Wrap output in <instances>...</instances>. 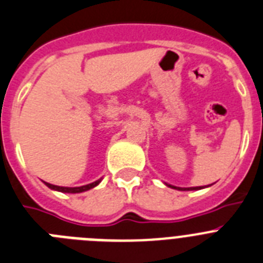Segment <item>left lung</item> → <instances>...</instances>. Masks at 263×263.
<instances>
[{"label": "left lung", "instance_id": "8db88e82", "mask_svg": "<svg viewBox=\"0 0 263 263\" xmlns=\"http://www.w3.org/2000/svg\"><path fill=\"white\" fill-rule=\"evenodd\" d=\"M168 187L171 188H175V190H179V191H192V190H201L203 187H190V188H182V187H175V185H171V184H167Z\"/></svg>", "mask_w": 263, "mask_h": 263}]
</instances>
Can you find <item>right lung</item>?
I'll use <instances>...</instances> for the list:
<instances>
[{"label":"right lung","mask_w":263,"mask_h":263,"mask_svg":"<svg viewBox=\"0 0 263 263\" xmlns=\"http://www.w3.org/2000/svg\"><path fill=\"white\" fill-rule=\"evenodd\" d=\"M100 182H101V179H99V180H96V182H93V183H90V184L81 185V187H60V185H53V184H50V183H46V182H45V184L47 185L48 188H51V190H55V191L66 192V194H80V192L88 191V190H90V188L96 187Z\"/></svg>","instance_id":"add662e5"}]
</instances>
